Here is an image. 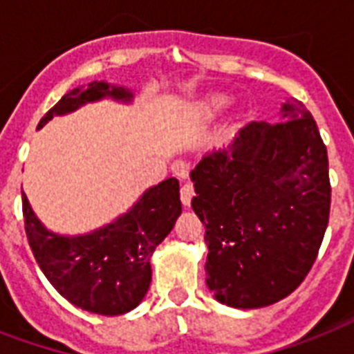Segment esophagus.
Returning <instances> with one entry per match:
<instances>
[{"instance_id":"esophagus-1","label":"esophagus","mask_w":354,"mask_h":354,"mask_svg":"<svg viewBox=\"0 0 354 354\" xmlns=\"http://www.w3.org/2000/svg\"><path fill=\"white\" fill-rule=\"evenodd\" d=\"M192 197H194V186L186 183L180 188V203H183V207H190Z\"/></svg>"}]
</instances>
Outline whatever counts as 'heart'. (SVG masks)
Instances as JSON below:
<instances>
[{
  "instance_id": "heart-1",
  "label": "heart",
  "mask_w": 354,
  "mask_h": 354,
  "mask_svg": "<svg viewBox=\"0 0 354 354\" xmlns=\"http://www.w3.org/2000/svg\"><path fill=\"white\" fill-rule=\"evenodd\" d=\"M229 103H231V95L227 94V92H220V90H216V92H207V94H203L201 97H197V100L194 101V105H192L190 111L192 122H210V120H212L218 112L223 111Z\"/></svg>"
}]
</instances>
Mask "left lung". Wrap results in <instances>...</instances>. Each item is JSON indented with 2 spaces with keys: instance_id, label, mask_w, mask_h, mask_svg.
I'll use <instances>...</instances> for the list:
<instances>
[{
  "instance_id": "obj_1",
  "label": "left lung",
  "mask_w": 354,
  "mask_h": 354,
  "mask_svg": "<svg viewBox=\"0 0 354 354\" xmlns=\"http://www.w3.org/2000/svg\"><path fill=\"white\" fill-rule=\"evenodd\" d=\"M279 123L251 122L231 146L190 171L192 208L205 225L207 286L220 303L260 308L299 286L330 210L327 147L301 101Z\"/></svg>"
}]
</instances>
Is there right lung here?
I'll use <instances>...</instances> for the list:
<instances>
[{
    "instance_id": "obj_1",
    "label": "right lung",
    "mask_w": 354,
    "mask_h": 354,
    "mask_svg": "<svg viewBox=\"0 0 354 354\" xmlns=\"http://www.w3.org/2000/svg\"><path fill=\"white\" fill-rule=\"evenodd\" d=\"M133 90L106 81L77 86L46 112L37 129L86 103L112 100L129 105ZM26 234L40 270L53 288L77 308L101 316H122L142 303L151 284L153 251L183 212L175 177L147 188L116 220L86 234H59L38 220L21 190Z\"/></svg>"
}]
</instances>
